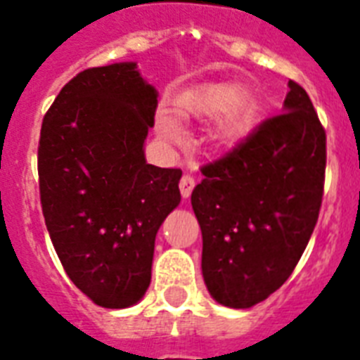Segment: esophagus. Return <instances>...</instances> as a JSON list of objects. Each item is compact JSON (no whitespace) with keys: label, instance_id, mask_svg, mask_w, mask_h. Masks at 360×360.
Masks as SVG:
<instances>
[{"label":"esophagus","instance_id":"obj_1","mask_svg":"<svg viewBox=\"0 0 360 360\" xmlns=\"http://www.w3.org/2000/svg\"><path fill=\"white\" fill-rule=\"evenodd\" d=\"M196 186V181H194V177L188 174H185L183 177H181L179 181V191L181 194H183V198H188L192 194V188Z\"/></svg>","mask_w":360,"mask_h":360}]
</instances>
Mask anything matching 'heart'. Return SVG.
I'll return each mask as SVG.
<instances>
[{
  "instance_id": "obj_1",
  "label": "heart",
  "mask_w": 360,
  "mask_h": 360,
  "mask_svg": "<svg viewBox=\"0 0 360 360\" xmlns=\"http://www.w3.org/2000/svg\"><path fill=\"white\" fill-rule=\"evenodd\" d=\"M224 112L219 124V138L222 141H236L252 129L256 121V104L233 86H209L202 91L191 93L179 98L177 115L183 120H205ZM157 129L164 140L181 141L179 127L168 117H160Z\"/></svg>"
}]
</instances>
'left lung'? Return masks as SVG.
I'll return each mask as SVG.
<instances>
[{
	"label": "left lung",
	"instance_id": "left-lung-1",
	"mask_svg": "<svg viewBox=\"0 0 360 360\" xmlns=\"http://www.w3.org/2000/svg\"><path fill=\"white\" fill-rule=\"evenodd\" d=\"M284 112L202 166L192 192L209 293L230 308L265 301L290 278L318 222L327 136L308 93L290 80Z\"/></svg>",
	"mask_w": 360,
	"mask_h": 360
}]
</instances>
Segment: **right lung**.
I'll return each mask as SVG.
<instances>
[{"mask_svg": "<svg viewBox=\"0 0 360 360\" xmlns=\"http://www.w3.org/2000/svg\"><path fill=\"white\" fill-rule=\"evenodd\" d=\"M157 104L136 63H114L78 72L42 120L44 222L65 273L98 307L143 297L157 231L181 202L183 172L143 157Z\"/></svg>", "mask_w": 360, "mask_h": 360, "instance_id": "obj_1", "label": "right lung"}]
</instances>
